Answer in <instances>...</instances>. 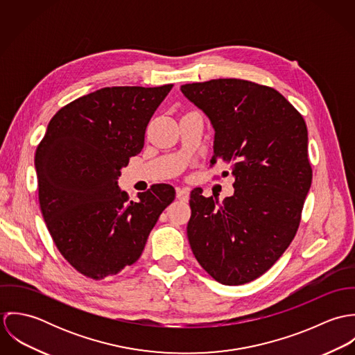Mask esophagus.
I'll return each instance as SVG.
<instances>
[{
  "label": "esophagus",
  "instance_id": "1",
  "mask_svg": "<svg viewBox=\"0 0 355 355\" xmlns=\"http://www.w3.org/2000/svg\"><path fill=\"white\" fill-rule=\"evenodd\" d=\"M176 198L186 202L189 200V191L186 189H176Z\"/></svg>",
  "mask_w": 355,
  "mask_h": 355
}]
</instances>
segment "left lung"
<instances>
[{
	"label": "left lung",
	"mask_w": 355,
	"mask_h": 355,
	"mask_svg": "<svg viewBox=\"0 0 355 355\" xmlns=\"http://www.w3.org/2000/svg\"><path fill=\"white\" fill-rule=\"evenodd\" d=\"M180 90L214 128L210 166L224 161L235 178L223 203L191 191V250L218 283L253 282L287 250L301 223L313 178L304 117L277 90L243 79Z\"/></svg>",
	"instance_id": "obj_1"
}]
</instances>
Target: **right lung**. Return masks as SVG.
Instances as JSON below:
<instances>
[{
    "label": "right lung",
    "mask_w": 355,
    "mask_h": 355,
    "mask_svg": "<svg viewBox=\"0 0 355 355\" xmlns=\"http://www.w3.org/2000/svg\"><path fill=\"white\" fill-rule=\"evenodd\" d=\"M173 85L103 87L61 107L35 152L40 206L61 255L102 280L138 261L171 184H153L138 202L117 186L144 149L146 127Z\"/></svg>",
    "instance_id": "right-lung-1"
}]
</instances>
